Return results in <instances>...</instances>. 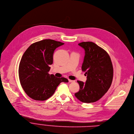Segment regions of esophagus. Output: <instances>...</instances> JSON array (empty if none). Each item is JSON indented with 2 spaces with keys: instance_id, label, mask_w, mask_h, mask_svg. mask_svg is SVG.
<instances>
[{
  "instance_id": "esophagus-1",
  "label": "esophagus",
  "mask_w": 134,
  "mask_h": 134,
  "mask_svg": "<svg viewBox=\"0 0 134 134\" xmlns=\"http://www.w3.org/2000/svg\"><path fill=\"white\" fill-rule=\"evenodd\" d=\"M68 81H69V82H70V83H71V82H75L74 81H73V80H70V79H68Z\"/></svg>"
}]
</instances>
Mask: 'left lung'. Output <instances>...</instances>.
Returning a JSON list of instances; mask_svg holds the SVG:
<instances>
[{
    "label": "left lung",
    "instance_id": "obj_1",
    "mask_svg": "<svg viewBox=\"0 0 134 134\" xmlns=\"http://www.w3.org/2000/svg\"><path fill=\"white\" fill-rule=\"evenodd\" d=\"M86 52L82 70L86 71V83L77 81L80 90L75 93L81 102L91 103L99 100L110 88L113 67L110 57L101 47L91 42L79 44Z\"/></svg>",
    "mask_w": 134,
    "mask_h": 134
}]
</instances>
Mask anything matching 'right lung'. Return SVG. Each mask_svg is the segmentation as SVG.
Instances as JSON below:
<instances>
[{
	"instance_id": "right-lung-1",
	"label": "right lung",
	"mask_w": 134,
	"mask_h": 134,
	"mask_svg": "<svg viewBox=\"0 0 134 134\" xmlns=\"http://www.w3.org/2000/svg\"><path fill=\"white\" fill-rule=\"evenodd\" d=\"M64 43L53 40H44L32 44L23 54L19 67V76L26 93L35 100L44 101L51 97L65 77L50 75L54 50Z\"/></svg>"
}]
</instances>
